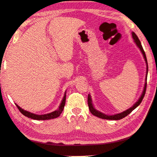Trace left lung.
I'll use <instances>...</instances> for the list:
<instances>
[{"label": "left lung", "mask_w": 157, "mask_h": 157, "mask_svg": "<svg viewBox=\"0 0 157 157\" xmlns=\"http://www.w3.org/2000/svg\"><path fill=\"white\" fill-rule=\"evenodd\" d=\"M132 38L134 39V41L136 44V46H137L139 49H140L141 52L142 53L144 56V58L145 59V61H146V83H145L144 85V90H143V93H142L139 99H138V101L136 102V103L133 105V106L128 108V110L124 111V112H122L121 113H119V114H115V115H106V114L104 113H101L100 111H98V110H96L95 108H94L93 103H92V99H91V97L90 95V94H88V108H89V110L90 111V113L93 114V115H95L96 117H98L99 118H101V119H109V120H119V119H123L125 117H126L128 115H129V114L132 112L133 110H135V108L137 107L139 104L141 103L142 100H143V99L144 98V95L145 94H146V86H147V71H148V66H147V58H146V53H145V51L143 49V47H142V45L141 44V42L139 40V39L138 38L137 36L136 35L135 33L132 32Z\"/></svg>", "instance_id": "obj_1"}]
</instances>
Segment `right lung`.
<instances>
[{"label":"right lung","mask_w":157,"mask_h":157,"mask_svg":"<svg viewBox=\"0 0 157 157\" xmlns=\"http://www.w3.org/2000/svg\"><path fill=\"white\" fill-rule=\"evenodd\" d=\"M65 102H66V92L64 93V98L62 99V102L60 105H59L58 109L57 110L53 111V112L51 113L45 114V115H36V114H33L32 113L29 112V111H27V110H25L24 109H22V108L20 107L18 104H15L17 106V108H18L20 112H21L22 115H25V117H27L33 119H36V120H48V119L57 118L60 115V114L62 113V111L64 110V108L65 106Z\"/></svg>","instance_id":"obj_1"}]
</instances>
